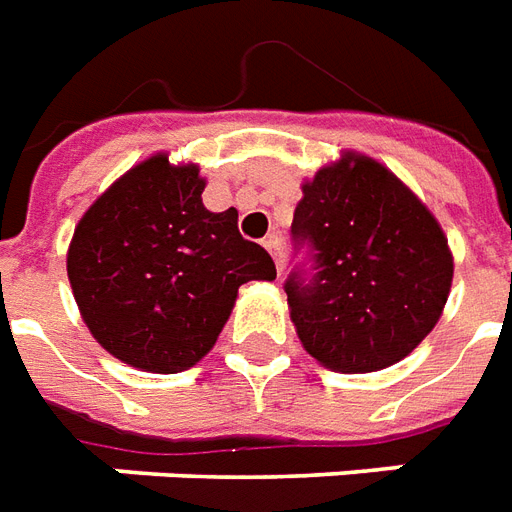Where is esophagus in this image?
I'll list each match as a JSON object with an SVG mask.
<instances>
[{
	"label": "esophagus",
	"mask_w": 512,
	"mask_h": 512,
	"mask_svg": "<svg viewBox=\"0 0 512 512\" xmlns=\"http://www.w3.org/2000/svg\"><path fill=\"white\" fill-rule=\"evenodd\" d=\"M263 247L268 249V252H271L273 263H276V268H279V273H282V263H284V260H282V257H284L282 239H279V236H276V233H271V236H265Z\"/></svg>",
	"instance_id": "esophagus-1"
}]
</instances>
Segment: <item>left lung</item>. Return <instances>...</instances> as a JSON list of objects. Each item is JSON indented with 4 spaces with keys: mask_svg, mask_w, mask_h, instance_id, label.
<instances>
[{
    "mask_svg": "<svg viewBox=\"0 0 512 512\" xmlns=\"http://www.w3.org/2000/svg\"><path fill=\"white\" fill-rule=\"evenodd\" d=\"M292 236L314 247L317 273L284 292L303 349L338 373H376L408 357L438 325L454 255L435 214L403 179L343 152L303 182Z\"/></svg>",
    "mask_w": 512,
    "mask_h": 512,
    "instance_id": "left-lung-1",
    "label": "left lung"
}]
</instances>
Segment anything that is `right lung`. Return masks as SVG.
Masks as SVG:
<instances>
[{
	"label": "right lung",
	"instance_id": "1",
	"mask_svg": "<svg viewBox=\"0 0 512 512\" xmlns=\"http://www.w3.org/2000/svg\"><path fill=\"white\" fill-rule=\"evenodd\" d=\"M195 163L155 152L88 206L66 252L80 317L115 360L182 373L212 351L247 282L276 265L239 233V212H209Z\"/></svg>",
	"mask_w": 512,
	"mask_h": 512
}]
</instances>
